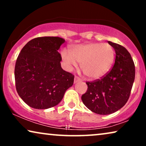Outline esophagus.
I'll return each mask as SVG.
<instances>
[{
  "label": "esophagus",
  "mask_w": 146,
  "mask_h": 146,
  "mask_svg": "<svg viewBox=\"0 0 146 146\" xmlns=\"http://www.w3.org/2000/svg\"><path fill=\"white\" fill-rule=\"evenodd\" d=\"M82 80L78 76H75L74 78V83H76V82H80Z\"/></svg>",
  "instance_id": "obj_1"
}]
</instances>
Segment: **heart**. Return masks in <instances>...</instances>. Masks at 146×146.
Listing matches in <instances>:
<instances>
[{
	"mask_svg": "<svg viewBox=\"0 0 146 146\" xmlns=\"http://www.w3.org/2000/svg\"><path fill=\"white\" fill-rule=\"evenodd\" d=\"M62 58L68 69L77 66V62L86 76L98 80L106 75L114 62L115 52L113 46L108 43L92 42L76 45L71 52L63 50Z\"/></svg>",
	"mask_w": 146,
	"mask_h": 146,
	"instance_id": "obj_1",
	"label": "heart"
}]
</instances>
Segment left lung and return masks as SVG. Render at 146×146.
Returning a JSON list of instances; mask_svg holds the SVG:
<instances>
[{
	"instance_id": "8db88e82",
	"label": "left lung",
	"mask_w": 146,
	"mask_h": 146,
	"mask_svg": "<svg viewBox=\"0 0 146 146\" xmlns=\"http://www.w3.org/2000/svg\"><path fill=\"white\" fill-rule=\"evenodd\" d=\"M115 52L111 70L103 78L86 82V92L82 96L84 104L98 114L108 115L121 108L128 100L135 79V65L127 49L108 42Z\"/></svg>"
}]
</instances>
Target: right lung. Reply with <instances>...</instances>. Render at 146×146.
Returning a JSON list of instances; mask_svg holds the SVG:
<instances>
[{
  "instance_id": "right-lung-1",
  "label": "right lung",
  "mask_w": 146,
  "mask_h": 146,
  "mask_svg": "<svg viewBox=\"0 0 146 146\" xmlns=\"http://www.w3.org/2000/svg\"><path fill=\"white\" fill-rule=\"evenodd\" d=\"M65 40L44 36L30 40L21 50L15 68L16 89L33 108L48 109L60 102L74 76L62 68L58 52Z\"/></svg>"
}]
</instances>
